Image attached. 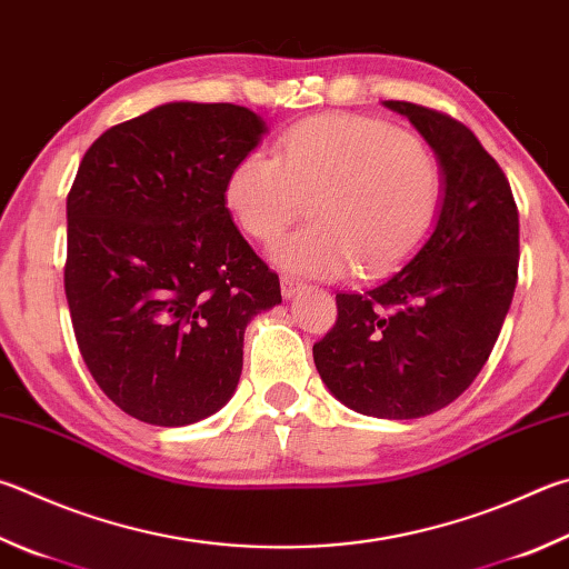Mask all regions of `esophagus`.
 I'll list each match as a JSON object with an SVG mask.
<instances>
[{
  "label": "esophagus",
  "mask_w": 569,
  "mask_h": 569,
  "mask_svg": "<svg viewBox=\"0 0 569 569\" xmlns=\"http://www.w3.org/2000/svg\"><path fill=\"white\" fill-rule=\"evenodd\" d=\"M303 288H306V283L296 281V278H288V276L281 278V293H283V298H293L296 293H301Z\"/></svg>",
  "instance_id": "obj_1"
}]
</instances>
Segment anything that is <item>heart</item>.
I'll list each match as a JSON object with an SVG mask.
<instances>
[{
	"instance_id": "1",
	"label": "heart",
	"mask_w": 569,
	"mask_h": 569,
	"mask_svg": "<svg viewBox=\"0 0 569 569\" xmlns=\"http://www.w3.org/2000/svg\"><path fill=\"white\" fill-rule=\"evenodd\" d=\"M311 201L313 223L276 246L286 271L383 273L436 226L442 173L432 153L388 121L336 113L296 123L276 157L251 149L226 179V206L253 241L273 243Z\"/></svg>"
}]
</instances>
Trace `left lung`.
Listing matches in <instances>:
<instances>
[{
  "instance_id": "1",
  "label": "left lung",
  "mask_w": 569,
  "mask_h": 569,
  "mask_svg": "<svg viewBox=\"0 0 569 569\" xmlns=\"http://www.w3.org/2000/svg\"><path fill=\"white\" fill-rule=\"evenodd\" d=\"M438 153L446 193L428 241L363 293H336L338 318L313 346L328 390L388 420L450 406L480 373L510 311L520 216L510 181L448 113L386 101Z\"/></svg>"
}]
</instances>
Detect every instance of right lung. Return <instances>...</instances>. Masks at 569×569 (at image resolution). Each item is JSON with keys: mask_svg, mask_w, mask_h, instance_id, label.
I'll return each instance as SVG.
<instances>
[{"mask_svg": "<svg viewBox=\"0 0 569 569\" xmlns=\"http://www.w3.org/2000/svg\"><path fill=\"white\" fill-rule=\"evenodd\" d=\"M266 121L173 101L107 129L67 196L64 291L79 353L107 398L177 428L226 406L249 320L281 283L233 226L226 179Z\"/></svg>", "mask_w": 569, "mask_h": 569, "instance_id": "right-lung-1", "label": "right lung"}]
</instances>
